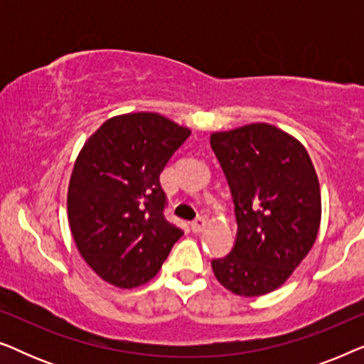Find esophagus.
Listing matches in <instances>:
<instances>
[{
	"label": "esophagus",
	"instance_id": "esophagus-1",
	"mask_svg": "<svg viewBox=\"0 0 364 364\" xmlns=\"http://www.w3.org/2000/svg\"><path fill=\"white\" fill-rule=\"evenodd\" d=\"M191 227H192V230L196 232V233H198V232H202L203 228L207 227V220L203 217H197L196 220H193L192 223H191Z\"/></svg>",
	"mask_w": 364,
	"mask_h": 364
}]
</instances>
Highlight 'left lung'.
<instances>
[{
    "label": "left lung",
    "mask_w": 364,
    "mask_h": 364,
    "mask_svg": "<svg viewBox=\"0 0 364 364\" xmlns=\"http://www.w3.org/2000/svg\"><path fill=\"white\" fill-rule=\"evenodd\" d=\"M210 146L235 203L237 238L212 260L217 280L240 296L280 288L316 240L320 182L300 141L272 124L213 132Z\"/></svg>",
    "instance_id": "1"
}]
</instances>
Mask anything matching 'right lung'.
I'll list each match as a JSON object with an SVG mask.
<instances>
[{
  "mask_svg": "<svg viewBox=\"0 0 364 364\" xmlns=\"http://www.w3.org/2000/svg\"><path fill=\"white\" fill-rule=\"evenodd\" d=\"M191 129L157 112L107 119L74 162L68 218L84 262L119 288L152 280L183 235L164 217L159 176Z\"/></svg>",
  "mask_w": 364,
  "mask_h": 364,
  "instance_id": "obj_1",
  "label": "right lung"
}]
</instances>
